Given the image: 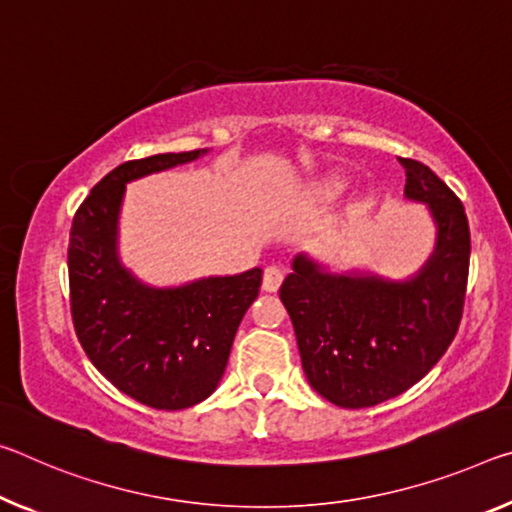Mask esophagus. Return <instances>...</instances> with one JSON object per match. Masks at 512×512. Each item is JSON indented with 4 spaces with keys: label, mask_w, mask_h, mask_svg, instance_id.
<instances>
[{
    "label": "esophagus",
    "mask_w": 512,
    "mask_h": 512,
    "mask_svg": "<svg viewBox=\"0 0 512 512\" xmlns=\"http://www.w3.org/2000/svg\"><path fill=\"white\" fill-rule=\"evenodd\" d=\"M282 280H285V271H282V266L278 264H271L264 269V278H262V287L264 291H278Z\"/></svg>",
    "instance_id": "1"
}]
</instances>
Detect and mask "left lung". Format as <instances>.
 <instances>
[{
	"instance_id": "left-lung-1",
	"label": "left lung",
	"mask_w": 512,
	"mask_h": 512,
	"mask_svg": "<svg viewBox=\"0 0 512 512\" xmlns=\"http://www.w3.org/2000/svg\"><path fill=\"white\" fill-rule=\"evenodd\" d=\"M405 196L431 207L437 248L408 282L328 275L294 259L280 300L294 323L305 376L339 408H371L403 394L456 339L469 278V223L460 198L421 161L399 157Z\"/></svg>"
}]
</instances>
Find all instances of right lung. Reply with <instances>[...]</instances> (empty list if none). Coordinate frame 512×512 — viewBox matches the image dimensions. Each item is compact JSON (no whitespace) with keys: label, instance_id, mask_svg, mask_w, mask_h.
<instances>
[{"label":"right lung","instance_id":"add662e5","mask_svg":"<svg viewBox=\"0 0 512 512\" xmlns=\"http://www.w3.org/2000/svg\"><path fill=\"white\" fill-rule=\"evenodd\" d=\"M202 152L125 161L93 186L70 227V314L79 344L113 387L154 410L191 408L214 392L262 285V269H250L180 289H150L118 264L116 221L125 182Z\"/></svg>","mask_w":512,"mask_h":512}]
</instances>
